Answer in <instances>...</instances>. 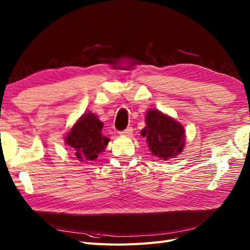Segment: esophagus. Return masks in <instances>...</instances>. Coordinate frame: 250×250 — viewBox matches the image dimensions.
I'll return each mask as SVG.
<instances>
[{
	"label": "esophagus",
	"mask_w": 250,
	"mask_h": 250,
	"mask_svg": "<svg viewBox=\"0 0 250 250\" xmlns=\"http://www.w3.org/2000/svg\"><path fill=\"white\" fill-rule=\"evenodd\" d=\"M132 132H133L132 127H127L125 130L121 131V132H120V134L122 135V137H131V135H132Z\"/></svg>",
	"instance_id": "34e87169"
}]
</instances>
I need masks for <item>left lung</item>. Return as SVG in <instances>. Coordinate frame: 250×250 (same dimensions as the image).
I'll list each match as a JSON object with an SVG mask.
<instances>
[{"mask_svg": "<svg viewBox=\"0 0 250 250\" xmlns=\"http://www.w3.org/2000/svg\"><path fill=\"white\" fill-rule=\"evenodd\" d=\"M146 126L141 131L146 138L151 154L169 161L179 155L186 145V130L180 122L156 108H150L145 116Z\"/></svg>", "mask_w": 250, "mask_h": 250, "instance_id": "obj_1", "label": "left lung"}]
</instances>
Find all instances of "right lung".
Wrapping results in <instances>:
<instances>
[{"instance_id":"add662e5","label":"right lung","mask_w":250,"mask_h":250,"mask_svg":"<svg viewBox=\"0 0 250 250\" xmlns=\"http://www.w3.org/2000/svg\"><path fill=\"white\" fill-rule=\"evenodd\" d=\"M103 122L96 113L86 111L74 123L64 137L65 145L81 163L93 162L107 147L109 139L102 134Z\"/></svg>"}]
</instances>
